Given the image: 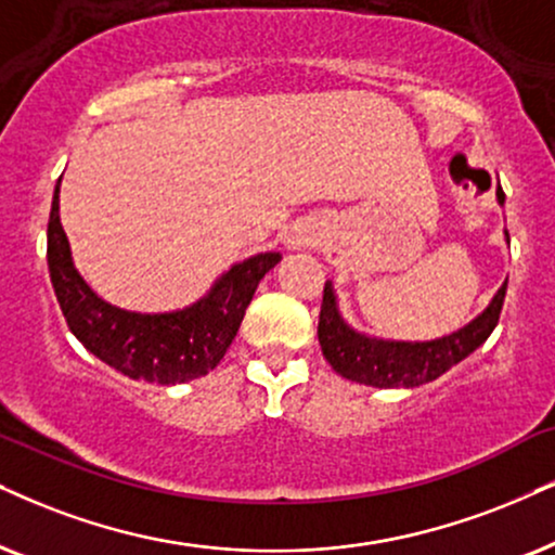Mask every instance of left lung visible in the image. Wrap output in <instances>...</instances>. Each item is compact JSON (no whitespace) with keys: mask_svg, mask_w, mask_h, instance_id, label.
Wrapping results in <instances>:
<instances>
[{"mask_svg":"<svg viewBox=\"0 0 555 555\" xmlns=\"http://www.w3.org/2000/svg\"><path fill=\"white\" fill-rule=\"evenodd\" d=\"M496 196L502 199L500 192H496ZM504 294H507V282L502 284L492 305L472 325L448 335V338L430 343H389L371 340L366 335L350 330L340 320L333 289H330V284H325L318 322L322 356L343 378H350L356 384H366V387L378 389L420 387V384L443 376L448 369L464 361L468 353H474L492 335L496 322H500Z\"/></svg>","mask_w":555,"mask_h":555,"instance_id":"8db88e82","label":"left lung"}]
</instances>
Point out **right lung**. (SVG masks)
Masks as SVG:
<instances>
[{
    "label": "right lung",
    "instance_id": "right-lung-1",
    "mask_svg": "<svg viewBox=\"0 0 555 555\" xmlns=\"http://www.w3.org/2000/svg\"><path fill=\"white\" fill-rule=\"evenodd\" d=\"M59 189L61 179L48 220V271L68 330L96 359L135 382L168 387L207 376L235 340L258 282L282 256L261 254L233 266L205 299L181 312L117 310L96 297L74 269L59 217Z\"/></svg>",
    "mask_w": 555,
    "mask_h": 555
}]
</instances>
